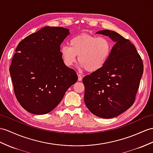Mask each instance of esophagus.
Here are the masks:
<instances>
[{
	"label": "esophagus",
	"instance_id": "34e87169",
	"mask_svg": "<svg viewBox=\"0 0 153 153\" xmlns=\"http://www.w3.org/2000/svg\"><path fill=\"white\" fill-rule=\"evenodd\" d=\"M78 80H79V81H81L82 80V74H78Z\"/></svg>",
	"mask_w": 153,
	"mask_h": 153
}]
</instances>
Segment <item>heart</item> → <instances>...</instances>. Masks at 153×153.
I'll return each mask as SVG.
<instances>
[{
  "label": "heart",
  "mask_w": 153,
  "mask_h": 153,
  "mask_svg": "<svg viewBox=\"0 0 153 153\" xmlns=\"http://www.w3.org/2000/svg\"><path fill=\"white\" fill-rule=\"evenodd\" d=\"M111 51L110 41L106 37H98L86 33L74 37L69 41V46L61 48L64 64L71 66L77 56L80 68L88 72H96L106 64Z\"/></svg>",
  "instance_id": "b5f03b06"
}]
</instances>
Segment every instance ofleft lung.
<instances>
[{
  "mask_svg": "<svg viewBox=\"0 0 153 153\" xmlns=\"http://www.w3.org/2000/svg\"><path fill=\"white\" fill-rule=\"evenodd\" d=\"M97 33L109 36L115 44L106 64L83 78L84 102L93 114L109 119L123 113L134 102L143 64L128 39L109 30Z\"/></svg>",
  "mask_w": 153,
  "mask_h": 153,
  "instance_id": "obj_1",
  "label": "left lung"
}]
</instances>
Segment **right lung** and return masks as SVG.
<instances>
[{"label": "right lung", "mask_w": 153, "mask_h": 153, "mask_svg": "<svg viewBox=\"0 0 153 153\" xmlns=\"http://www.w3.org/2000/svg\"><path fill=\"white\" fill-rule=\"evenodd\" d=\"M69 31L45 27L18 44L10 73L17 100L30 113L50 112L78 80L75 71L65 65L60 52Z\"/></svg>", "instance_id": "add662e5"}]
</instances>
